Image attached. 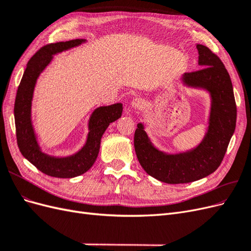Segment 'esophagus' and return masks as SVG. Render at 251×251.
I'll list each match as a JSON object with an SVG mask.
<instances>
[{
  "mask_svg": "<svg viewBox=\"0 0 251 251\" xmlns=\"http://www.w3.org/2000/svg\"><path fill=\"white\" fill-rule=\"evenodd\" d=\"M131 104H132L133 108L137 109V110H141V109H143L144 104H146V101H144V100L141 97H135L134 100H132Z\"/></svg>",
  "mask_w": 251,
  "mask_h": 251,
  "instance_id": "1",
  "label": "esophagus"
}]
</instances>
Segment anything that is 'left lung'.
Returning <instances> with one entry per match:
<instances>
[{"label":"left lung","instance_id":"1","mask_svg":"<svg viewBox=\"0 0 251 251\" xmlns=\"http://www.w3.org/2000/svg\"><path fill=\"white\" fill-rule=\"evenodd\" d=\"M199 65L203 68L184 73L186 86L207 90L211 97L209 126L204 139L196 149L169 155L157 150L142 124L134 134V147L142 169L150 176L169 184L188 183L214 173L221 164L237 121L232 83L222 60L209 48L197 45Z\"/></svg>","mask_w":251,"mask_h":251}]
</instances>
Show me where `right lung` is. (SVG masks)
<instances>
[{"label": "right lung", "mask_w": 251, "mask_h": 251, "mask_svg": "<svg viewBox=\"0 0 251 251\" xmlns=\"http://www.w3.org/2000/svg\"><path fill=\"white\" fill-rule=\"evenodd\" d=\"M86 40L48 44L29 59L26 70L18 88L14 102L17 141L22 155L42 173L55 178H73L91 169L98 156L100 140L104 131L113 121L121 117L123 104L114 103L97 108L89 120L87 142L76 154L69 157H52L43 153L37 143L31 123V102L37 77L46 68L53 54L76 47Z\"/></svg>", "instance_id": "right-lung-1"}]
</instances>
